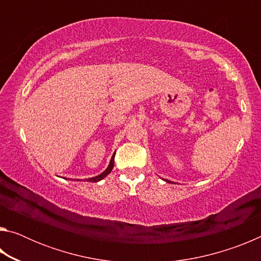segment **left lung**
<instances>
[{"label": "left lung", "instance_id": "obj_1", "mask_svg": "<svg viewBox=\"0 0 261 261\" xmlns=\"http://www.w3.org/2000/svg\"><path fill=\"white\" fill-rule=\"evenodd\" d=\"M166 182H168V183H171V182H170V180H168V179H166Z\"/></svg>", "mask_w": 261, "mask_h": 261}]
</instances>
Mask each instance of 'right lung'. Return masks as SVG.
<instances>
[{
    "instance_id": "right-lung-1",
    "label": "right lung",
    "mask_w": 261,
    "mask_h": 261,
    "mask_svg": "<svg viewBox=\"0 0 261 261\" xmlns=\"http://www.w3.org/2000/svg\"><path fill=\"white\" fill-rule=\"evenodd\" d=\"M114 158H115V153L113 154L112 159H110V162H109V165H108V167H107V169H106V170L103 171V173H101V174L98 175V176H94V177L87 178V179H86L87 182H99V180L103 179V178L106 177V176L109 175L110 171H112L113 168H114ZM77 180H79V179H77Z\"/></svg>"
}]
</instances>
